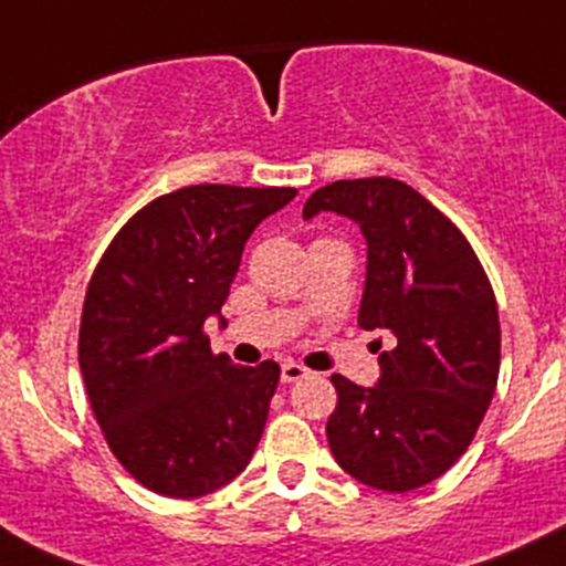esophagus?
<instances>
[{
    "label": "esophagus",
    "instance_id": "obj_1",
    "mask_svg": "<svg viewBox=\"0 0 566 566\" xmlns=\"http://www.w3.org/2000/svg\"><path fill=\"white\" fill-rule=\"evenodd\" d=\"M306 373H310V370H306L304 365H298V361H284V365H282V381L293 384V381H298V378H304Z\"/></svg>",
    "mask_w": 566,
    "mask_h": 566
}]
</instances>
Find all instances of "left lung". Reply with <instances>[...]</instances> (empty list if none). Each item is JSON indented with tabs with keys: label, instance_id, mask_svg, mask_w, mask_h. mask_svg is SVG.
<instances>
[{
	"label": "left lung",
	"instance_id": "obj_1",
	"mask_svg": "<svg viewBox=\"0 0 566 566\" xmlns=\"http://www.w3.org/2000/svg\"><path fill=\"white\" fill-rule=\"evenodd\" d=\"M317 212L359 227V326L395 339L373 387L332 376L328 448L350 479L411 492L457 464L490 409L501 370L495 293L464 234L406 182L339 179L306 199L304 221Z\"/></svg>",
	"mask_w": 566,
	"mask_h": 566
}]
</instances>
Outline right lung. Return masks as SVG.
<instances>
[{"label": "right lung", "mask_w": 566, "mask_h": 566, "mask_svg": "<svg viewBox=\"0 0 566 566\" xmlns=\"http://www.w3.org/2000/svg\"><path fill=\"white\" fill-rule=\"evenodd\" d=\"M293 188L193 185L132 216L93 271L80 370L126 473L166 497H201L249 468L279 384L276 361L210 350L251 232Z\"/></svg>", "instance_id": "1"}]
</instances>
